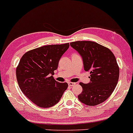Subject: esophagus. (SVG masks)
<instances>
[{"mask_svg": "<svg viewBox=\"0 0 133 133\" xmlns=\"http://www.w3.org/2000/svg\"><path fill=\"white\" fill-rule=\"evenodd\" d=\"M68 84H69V86H73L76 84L75 82H69Z\"/></svg>", "mask_w": 133, "mask_h": 133, "instance_id": "1", "label": "esophagus"}]
</instances>
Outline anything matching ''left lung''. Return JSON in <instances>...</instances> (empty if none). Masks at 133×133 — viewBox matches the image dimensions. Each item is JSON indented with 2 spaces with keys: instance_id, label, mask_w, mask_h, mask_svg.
Wrapping results in <instances>:
<instances>
[{
  "instance_id": "obj_1",
  "label": "left lung",
  "mask_w": 133,
  "mask_h": 133,
  "mask_svg": "<svg viewBox=\"0 0 133 133\" xmlns=\"http://www.w3.org/2000/svg\"><path fill=\"white\" fill-rule=\"evenodd\" d=\"M70 45L82 56L84 70L91 74L89 83H79L82 91L79 100L91 106L103 103L114 91L119 76L114 54L108 47L92 41H76Z\"/></svg>"
}]
</instances>
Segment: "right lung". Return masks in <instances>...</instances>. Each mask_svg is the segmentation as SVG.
<instances>
[{
	"label": "right lung",
	"instance_id": "right-lung-1",
	"mask_svg": "<svg viewBox=\"0 0 133 133\" xmlns=\"http://www.w3.org/2000/svg\"><path fill=\"white\" fill-rule=\"evenodd\" d=\"M69 47V43L47 45L27 51L16 68V77L22 92L41 108L57 104L68 87L67 82L54 79L59 61Z\"/></svg>",
	"mask_w": 133,
	"mask_h": 133
}]
</instances>
